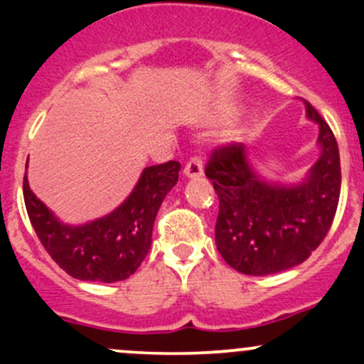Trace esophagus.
<instances>
[{"label": "esophagus", "mask_w": 364, "mask_h": 364, "mask_svg": "<svg viewBox=\"0 0 364 364\" xmlns=\"http://www.w3.org/2000/svg\"><path fill=\"white\" fill-rule=\"evenodd\" d=\"M183 174H185L186 178H200V176L204 174L203 160H200L199 156H193V159H190L188 161H186L185 168H183Z\"/></svg>", "instance_id": "1"}]
</instances>
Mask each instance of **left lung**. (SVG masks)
<instances>
[{"label":"left lung","mask_w":364,"mask_h":364,"mask_svg":"<svg viewBox=\"0 0 364 364\" xmlns=\"http://www.w3.org/2000/svg\"><path fill=\"white\" fill-rule=\"evenodd\" d=\"M304 102L318 124L321 155L303 181L274 183L253 168L245 144L215 149L205 176L220 200L215 241L220 255L243 274L266 277L304 262L322 243L340 199V153L331 128Z\"/></svg>","instance_id":"obj_1"}]
</instances>
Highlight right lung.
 Here are the masks:
<instances>
[{"label":"right lung","instance_id":"add662e5","mask_svg":"<svg viewBox=\"0 0 364 364\" xmlns=\"http://www.w3.org/2000/svg\"><path fill=\"white\" fill-rule=\"evenodd\" d=\"M179 168L174 160L146 167L130 196L114 211L82 225L61 222L33 193L24 174L26 211L40 243L70 277L104 284L127 280L151 248L156 213L178 183Z\"/></svg>","mask_w":364,"mask_h":364}]
</instances>
